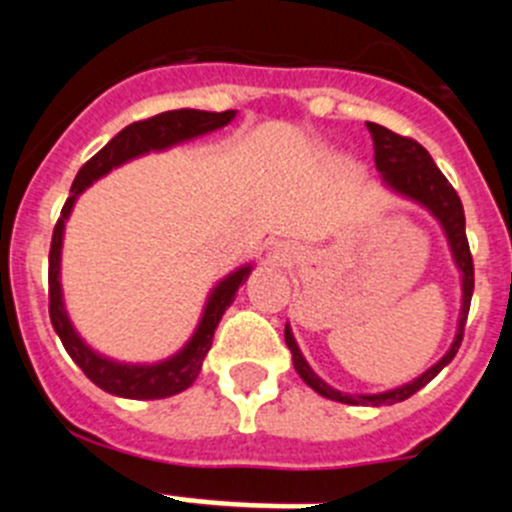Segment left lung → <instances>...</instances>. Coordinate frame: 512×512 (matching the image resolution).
Masks as SVG:
<instances>
[{
	"instance_id": "obj_1",
	"label": "left lung",
	"mask_w": 512,
	"mask_h": 512,
	"mask_svg": "<svg viewBox=\"0 0 512 512\" xmlns=\"http://www.w3.org/2000/svg\"><path fill=\"white\" fill-rule=\"evenodd\" d=\"M366 128L372 133L374 140V164H377V171L382 174V184L390 192L400 194L405 200L415 202V205L425 207L441 225L446 241H449L451 259H454L456 269H459L461 277V310H459V325H456V336L451 348L431 369H425L420 377H415L413 382H405L395 390L377 392V395H351V392H341L336 387H330L328 382L312 372V366L307 364V359L302 356L300 346H297L295 336H292V328L289 323L284 325V341H287V348L292 351V364H295L297 374L302 377V382L307 387L318 392V395L328 397V400L343 402V405H372V408H379V405H395V402L408 400L415 392L423 390L425 384L431 382L443 366L451 364V359L456 356L461 346V336H464V323H467L469 315V302H472L474 292V264H472V253H469L467 243V220H464V207H461L459 194L451 187L449 179L441 174L436 164H433L431 153L420 146L418 140L413 138H402V135L392 133V130L382 128L377 122H366Z\"/></svg>"
}]
</instances>
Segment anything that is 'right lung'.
Masks as SVG:
<instances>
[{"instance_id":"right-lung-1","label":"right lung","mask_w":512,"mask_h":512,"mask_svg":"<svg viewBox=\"0 0 512 512\" xmlns=\"http://www.w3.org/2000/svg\"><path fill=\"white\" fill-rule=\"evenodd\" d=\"M238 112H205V110H171L161 112L156 117L140 120L122 128L115 138L107 143L99 153H94L87 164L81 166L76 174L74 184H71V197L63 205L61 217H58L56 228H53L51 241V256H48V297H51V323L53 330L61 338L63 348L69 351L71 359L76 361L81 372L87 374L99 390L110 392L117 397H128V400H164V397L179 395L192 382L197 374L202 372V361H205L207 351L212 346V336L230 305L235 300V292L248 279L253 271V264H243L235 271H230L228 277L212 287L210 297L205 302L202 318L197 323V330L192 333L187 343H184L174 356L156 364H130V361H117L110 356L99 354L89 346L84 338L76 333L74 323H71L69 312H66V302H63L61 289V248H63V230H66V220H69L71 210H74L79 194L87 187H92L97 179L110 174L117 166L128 164L133 158L146 156L151 151H169V148L187 143V140L200 138V135L212 133V130L225 128L230 120H235Z\"/></svg>"}]
</instances>
